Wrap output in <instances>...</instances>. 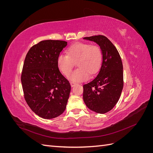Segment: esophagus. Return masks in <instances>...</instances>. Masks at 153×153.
Returning <instances> with one entry per match:
<instances>
[{
	"mask_svg": "<svg viewBox=\"0 0 153 153\" xmlns=\"http://www.w3.org/2000/svg\"><path fill=\"white\" fill-rule=\"evenodd\" d=\"M75 84H76L75 82H70V85H71V87H73Z\"/></svg>",
	"mask_w": 153,
	"mask_h": 153,
	"instance_id": "esophagus-1",
	"label": "esophagus"
}]
</instances>
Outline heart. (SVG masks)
I'll list each match as a JSON object with an SVG mask.
<instances>
[{"mask_svg":"<svg viewBox=\"0 0 153 153\" xmlns=\"http://www.w3.org/2000/svg\"><path fill=\"white\" fill-rule=\"evenodd\" d=\"M66 53L59 55L57 66L64 75L68 76L76 62L78 68L69 76V79L74 82L87 80L89 73L94 74L98 70L103 61L100 47L88 43L74 44L68 48Z\"/></svg>","mask_w":153,"mask_h":153,"instance_id":"obj_1","label":"heart"}]
</instances>
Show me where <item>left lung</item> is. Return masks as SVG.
<instances>
[{"label": "left lung", "instance_id": "1", "mask_svg": "<svg viewBox=\"0 0 153 153\" xmlns=\"http://www.w3.org/2000/svg\"><path fill=\"white\" fill-rule=\"evenodd\" d=\"M99 45L103 61L96 76L83 85V99L90 110L105 114L112 110L121 96L124 85L121 56L113 43L103 35L84 38Z\"/></svg>", "mask_w": 153, "mask_h": 153}]
</instances>
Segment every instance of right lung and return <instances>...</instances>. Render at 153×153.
Here are the masks:
<instances>
[{"instance_id":"add662e5","label":"right lung","mask_w":153,"mask_h":153,"mask_svg":"<svg viewBox=\"0 0 153 153\" xmlns=\"http://www.w3.org/2000/svg\"><path fill=\"white\" fill-rule=\"evenodd\" d=\"M66 45L65 41H41L26 55L21 75L24 98L30 109L43 119L57 117L66 108L71 85L57 62Z\"/></svg>"}]
</instances>
